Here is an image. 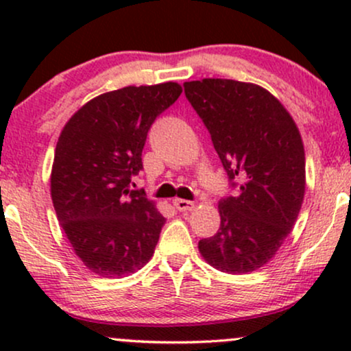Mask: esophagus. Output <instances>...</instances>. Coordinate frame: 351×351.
Masks as SVG:
<instances>
[{
  "label": "esophagus",
  "mask_w": 351,
  "mask_h": 351,
  "mask_svg": "<svg viewBox=\"0 0 351 351\" xmlns=\"http://www.w3.org/2000/svg\"><path fill=\"white\" fill-rule=\"evenodd\" d=\"M173 206L178 209V211H191V209L195 208V203H193V201H188V199L176 198V199H173Z\"/></svg>",
  "instance_id": "obj_1"
}]
</instances>
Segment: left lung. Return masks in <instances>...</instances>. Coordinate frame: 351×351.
<instances>
[{
    "mask_svg": "<svg viewBox=\"0 0 351 351\" xmlns=\"http://www.w3.org/2000/svg\"><path fill=\"white\" fill-rule=\"evenodd\" d=\"M237 195L219 201L221 226L201 239V256L217 271L263 267L292 231L305 193V153L292 117L259 86L231 79L184 82Z\"/></svg>",
    "mask_w": 351,
    "mask_h": 351,
    "instance_id": "left-lung-1",
    "label": "left lung"
}]
</instances>
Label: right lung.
I'll use <instances>...</instances> for the list:
<instances>
[{
	"mask_svg": "<svg viewBox=\"0 0 351 351\" xmlns=\"http://www.w3.org/2000/svg\"><path fill=\"white\" fill-rule=\"evenodd\" d=\"M181 95L176 82L123 87L92 99L59 136L51 175L56 215L87 269L123 277L142 269L165 217L142 189V152L153 122Z\"/></svg>",
	"mask_w": 351,
	"mask_h": 351,
	"instance_id": "right-lung-1",
	"label": "right lung"
}]
</instances>
